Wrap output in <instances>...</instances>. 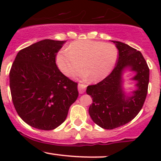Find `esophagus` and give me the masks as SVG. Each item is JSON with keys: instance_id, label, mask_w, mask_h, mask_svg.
Returning a JSON list of instances; mask_svg holds the SVG:
<instances>
[{"instance_id": "1", "label": "esophagus", "mask_w": 161, "mask_h": 161, "mask_svg": "<svg viewBox=\"0 0 161 161\" xmlns=\"http://www.w3.org/2000/svg\"><path fill=\"white\" fill-rule=\"evenodd\" d=\"M87 87L86 85L82 84V83H79L78 86V88H79V92L80 94H83L86 91V88Z\"/></svg>"}]
</instances>
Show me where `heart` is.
<instances>
[{"label": "heart", "instance_id": "obj_1", "mask_svg": "<svg viewBox=\"0 0 161 161\" xmlns=\"http://www.w3.org/2000/svg\"><path fill=\"white\" fill-rule=\"evenodd\" d=\"M118 58V50L114 44L91 40L75 41L60 49L56 63L64 74L69 75L81 67L76 75L83 79L98 82L111 73Z\"/></svg>", "mask_w": 161, "mask_h": 161}]
</instances>
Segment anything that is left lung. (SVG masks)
I'll return each instance as SVG.
<instances>
[{"label":"left lung","instance_id":"1","mask_svg":"<svg viewBox=\"0 0 161 161\" xmlns=\"http://www.w3.org/2000/svg\"><path fill=\"white\" fill-rule=\"evenodd\" d=\"M119 51L116 65L110 75L96 85L87 87L86 93L93 103L88 113L97 125L105 129L121 126L134 119L145 103L149 82V68L142 53L116 41H111ZM126 68L136 71L133 79L137 89L126 96L122 90V72Z\"/></svg>","mask_w":161,"mask_h":161}]
</instances>
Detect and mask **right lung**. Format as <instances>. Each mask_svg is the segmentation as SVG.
Listing matches in <instances>:
<instances>
[{
    "label": "right lung",
    "mask_w": 161,
    "mask_h": 161,
    "mask_svg": "<svg viewBox=\"0 0 161 161\" xmlns=\"http://www.w3.org/2000/svg\"><path fill=\"white\" fill-rule=\"evenodd\" d=\"M66 41L45 39L20 50L10 71L12 101L28 125L52 130L65 121L79 96L77 82L64 75L55 58Z\"/></svg>",
    "instance_id": "add662e5"
}]
</instances>
